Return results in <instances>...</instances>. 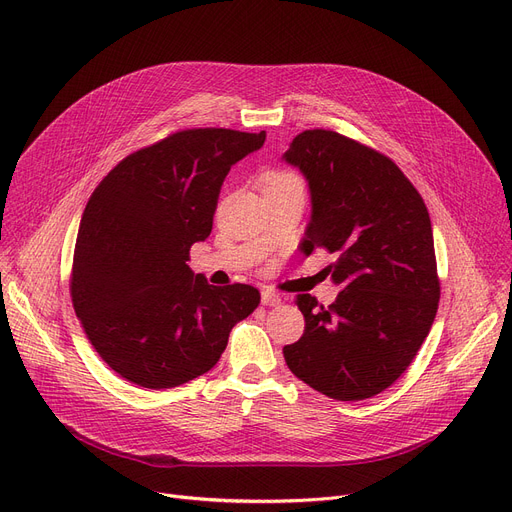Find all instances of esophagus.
<instances>
[{
  "mask_svg": "<svg viewBox=\"0 0 512 512\" xmlns=\"http://www.w3.org/2000/svg\"><path fill=\"white\" fill-rule=\"evenodd\" d=\"M261 303L265 307H278V305H282V297H280L278 292H274L270 288H263L261 290Z\"/></svg>",
  "mask_w": 512,
  "mask_h": 512,
  "instance_id": "34e87169",
  "label": "esophagus"
}]
</instances>
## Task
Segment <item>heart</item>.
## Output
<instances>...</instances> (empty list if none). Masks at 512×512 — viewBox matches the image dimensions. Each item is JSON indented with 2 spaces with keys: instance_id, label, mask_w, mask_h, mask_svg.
<instances>
[{
  "instance_id": "heart-1",
  "label": "heart",
  "mask_w": 512,
  "mask_h": 512,
  "mask_svg": "<svg viewBox=\"0 0 512 512\" xmlns=\"http://www.w3.org/2000/svg\"><path fill=\"white\" fill-rule=\"evenodd\" d=\"M276 184H301V180L290 172H276L267 178V186H276Z\"/></svg>"
}]
</instances>
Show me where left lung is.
<instances>
[{
  "label": "left lung",
  "mask_w": 512,
  "mask_h": 512,
  "mask_svg": "<svg viewBox=\"0 0 512 512\" xmlns=\"http://www.w3.org/2000/svg\"><path fill=\"white\" fill-rule=\"evenodd\" d=\"M284 159L311 191L301 251L334 253L326 270L342 288L328 307L299 294L305 332L284 346L286 365L330 398H371L407 371L438 311L427 207L390 157L340 132L303 130Z\"/></svg>",
  "instance_id": "8db88e82"
}]
</instances>
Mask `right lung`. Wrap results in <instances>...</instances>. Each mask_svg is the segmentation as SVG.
Returning a JSON list of instances; mask_svg holds the SVG:
<instances>
[{"label":"right lung","instance_id":"1","mask_svg":"<svg viewBox=\"0 0 512 512\" xmlns=\"http://www.w3.org/2000/svg\"><path fill=\"white\" fill-rule=\"evenodd\" d=\"M265 130L186 128L126 155L93 191L74 245L70 297L97 355L124 380L166 390L220 361L261 294L211 286L186 261L211 234L230 168Z\"/></svg>","mask_w":512,"mask_h":512}]
</instances>
